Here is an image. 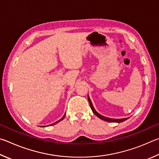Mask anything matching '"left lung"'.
Listing matches in <instances>:
<instances>
[{
    "label": "left lung",
    "mask_w": 159,
    "mask_h": 159,
    "mask_svg": "<svg viewBox=\"0 0 159 159\" xmlns=\"http://www.w3.org/2000/svg\"><path fill=\"white\" fill-rule=\"evenodd\" d=\"M88 100H89V105H90V107L91 108V110H92L93 112L94 115H96L97 116H98V118H100L102 120H104V121H106L108 122H117V123H121V122H123L124 121H126V119H128V118H124V119H110V118H108V117H105V116H103L101 115H100L99 113H98L96 111V110L94 109V107L92 105V102H91V100L89 98V97L88 96Z\"/></svg>",
    "instance_id": "obj_1"
}]
</instances>
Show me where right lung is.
<instances>
[{"label": "right lung", "instance_id": "obj_1", "mask_svg": "<svg viewBox=\"0 0 159 159\" xmlns=\"http://www.w3.org/2000/svg\"><path fill=\"white\" fill-rule=\"evenodd\" d=\"M64 117H65V115H64V116H63V117H62V118H61V119H60V120H58V121H57V122H55V123H54V124H51V125H54V124H57V123H58V122H59L60 121H61V120H62V119H63Z\"/></svg>", "mask_w": 159, "mask_h": 159}]
</instances>
